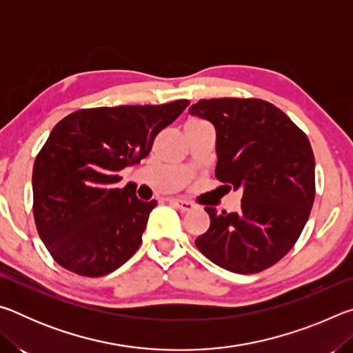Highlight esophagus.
I'll list each match as a JSON object with an SVG mask.
<instances>
[{
	"label": "esophagus",
	"mask_w": 353,
	"mask_h": 353,
	"mask_svg": "<svg viewBox=\"0 0 353 353\" xmlns=\"http://www.w3.org/2000/svg\"><path fill=\"white\" fill-rule=\"evenodd\" d=\"M171 204H174V207L179 208L181 212H190L193 210V208H196V204H193V202L182 201V199H171Z\"/></svg>",
	"instance_id": "1"
}]
</instances>
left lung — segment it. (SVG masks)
I'll use <instances>...</instances> for the list:
<instances>
[{
  "label": "left lung",
  "instance_id": "1",
  "mask_svg": "<svg viewBox=\"0 0 353 353\" xmlns=\"http://www.w3.org/2000/svg\"><path fill=\"white\" fill-rule=\"evenodd\" d=\"M216 129L214 176L243 190L241 210L205 207L210 227L196 246L214 265L255 274L283 259L314 202V155L307 135L263 99H201L188 110Z\"/></svg>",
  "mask_w": 353,
  "mask_h": 353
}]
</instances>
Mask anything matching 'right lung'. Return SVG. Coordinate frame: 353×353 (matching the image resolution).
Instances as JSON below:
<instances>
[{
    "mask_svg": "<svg viewBox=\"0 0 353 353\" xmlns=\"http://www.w3.org/2000/svg\"><path fill=\"white\" fill-rule=\"evenodd\" d=\"M162 105L81 109L59 121L35 157L34 219L52 259L65 270L101 277L141 244L155 201H140L118 172L140 163L160 130L187 109Z\"/></svg>",
    "mask_w": 353,
    "mask_h": 353,
    "instance_id": "obj_1",
    "label": "right lung"
}]
</instances>
